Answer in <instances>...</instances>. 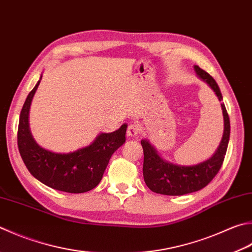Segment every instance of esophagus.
<instances>
[{
    "label": "esophagus",
    "mask_w": 252,
    "mask_h": 252,
    "mask_svg": "<svg viewBox=\"0 0 252 252\" xmlns=\"http://www.w3.org/2000/svg\"><path fill=\"white\" fill-rule=\"evenodd\" d=\"M127 136L128 137H130V138H134V137H137L138 136V134H139V128H138V126H136V125H129L128 126V128H127Z\"/></svg>",
    "instance_id": "1"
}]
</instances>
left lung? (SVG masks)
<instances>
[{"label": "left lung", "instance_id": "obj_1", "mask_svg": "<svg viewBox=\"0 0 252 252\" xmlns=\"http://www.w3.org/2000/svg\"><path fill=\"white\" fill-rule=\"evenodd\" d=\"M197 77L210 85L221 102L222 96L216 81L206 71L198 65H194ZM222 116H224V134L216 153L210 159L194 165H178L162 159L155 147L147 139L141 140L144 149V180L151 191L163 195H184L192 192L200 191L210 183L224 162L227 147L230 136V122L225 104L221 103Z\"/></svg>", "mask_w": 252, "mask_h": 252}]
</instances>
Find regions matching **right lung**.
Returning a JSON list of instances; mask_svg holds the SVG:
<instances>
[{"label": "right lung", "mask_w": 252, "mask_h": 252, "mask_svg": "<svg viewBox=\"0 0 252 252\" xmlns=\"http://www.w3.org/2000/svg\"><path fill=\"white\" fill-rule=\"evenodd\" d=\"M28 94L24 103L17 131V145L28 171L47 187L68 193L91 191L101 182L112 155L126 140L127 125L113 132H102L91 145L69 154H56L46 150L32 138L30 129V108L40 83Z\"/></svg>", "instance_id": "obj_1"}]
</instances>
